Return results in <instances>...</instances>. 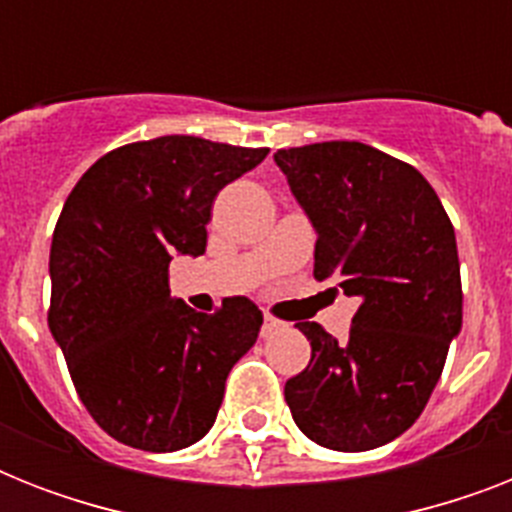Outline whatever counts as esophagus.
Here are the masks:
<instances>
[{
  "mask_svg": "<svg viewBox=\"0 0 512 512\" xmlns=\"http://www.w3.org/2000/svg\"><path fill=\"white\" fill-rule=\"evenodd\" d=\"M281 327V321H276L273 319V316H265L263 319V329H260V335L263 337H271L273 332H276V329Z\"/></svg>",
  "mask_w": 512,
  "mask_h": 512,
  "instance_id": "esophagus-1",
  "label": "esophagus"
}]
</instances>
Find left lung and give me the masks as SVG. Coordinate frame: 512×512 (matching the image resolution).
I'll return each instance as SVG.
<instances>
[{
	"mask_svg": "<svg viewBox=\"0 0 512 512\" xmlns=\"http://www.w3.org/2000/svg\"><path fill=\"white\" fill-rule=\"evenodd\" d=\"M273 162L319 236L313 276L358 300L345 340L297 324L311 364L284 385L289 412L319 446L377 449L420 417L462 329L452 220L420 172L356 140L281 148Z\"/></svg>",
	"mask_w": 512,
	"mask_h": 512,
	"instance_id": "8db88e82",
	"label": "left lung"
}]
</instances>
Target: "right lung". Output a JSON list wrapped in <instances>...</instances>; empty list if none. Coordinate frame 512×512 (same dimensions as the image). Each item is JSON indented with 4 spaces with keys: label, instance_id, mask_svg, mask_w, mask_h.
<instances>
[{
    "label": "right lung",
    "instance_id": "add662e5",
    "mask_svg": "<svg viewBox=\"0 0 512 512\" xmlns=\"http://www.w3.org/2000/svg\"><path fill=\"white\" fill-rule=\"evenodd\" d=\"M265 156L164 135L106 154L68 193L52 233L47 321L82 404L116 441L177 452L215 425L263 313L247 297L196 313L170 295V263L204 255L215 196Z\"/></svg>",
    "mask_w": 512,
    "mask_h": 512
}]
</instances>
